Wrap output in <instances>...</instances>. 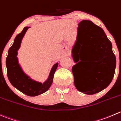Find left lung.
I'll return each mask as SVG.
<instances>
[{"label":"left lung","mask_w":121,"mask_h":121,"mask_svg":"<svg viewBox=\"0 0 121 121\" xmlns=\"http://www.w3.org/2000/svg\"><path fill=\"white\" fill-rule=\"evenodd\" d=\"M77 45L82 52L81 61L73 67L74 76V68L77 64L86 60H91L87 69L90 83L87 86L82 87L74 80L76 87L80 92L87 95H93L107 87L114 76L116 67V57L112 51L111 42L105 32L99 26L87 20L82 21L77 28ZM74 49V48H73ZM91 58L89 60V57ZM75 61L76 60L74 57Z\"/></svg>","instance_id":"8db88e82"}]
</instances>
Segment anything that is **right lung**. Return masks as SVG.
<instances>
[{
	"label": "right lung",
	"instance_id": "obj_1",
	"mask_svg": "<svg viewBox=\"0 0 121 121\" xmlns=\"http://www.w3.org/2000/svg\"><path fill=\"white\" fill-rule=\"evenodd\" d=\"M28 28L29 27H25L22 32L15 37L13 44L8 51L6 65L8 79L10 83L22 93L29 96H36L47 91L50 87L53 82L54 74L58 66V63L53 65L48 78L43 84L32 80L23 72L19 65L16 56L22 39Z\"/></svg>",
	"mask_w": 121,
	"mask_h": 121
}]
</instances>
